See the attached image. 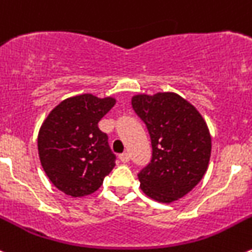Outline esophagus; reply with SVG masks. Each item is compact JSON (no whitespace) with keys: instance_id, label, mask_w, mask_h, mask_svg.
<instances>
[{"instance_id":"esophagus-1","label":"esophagus","mask_w":252,"mask_h":252,"mask_svg":"<svg viewBox=\"0 0 252 252\" xmlns=\"http://www.w3.org/2000/svg\"><path fill=\"white\" fill-rule=\"evenodd\" d=\"M119 159H121L123 163H126L129 162V159H130V156H129L128 153H122L121 156H119Z\"/></svg>"}]
</instances>
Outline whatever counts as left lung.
Returning <instances> with one entry per match:
<instances>
[{
    "instance_id": "obj_1",
    "label": "left lung",
    "mask_w": 252,
    "mask_h": 252,
    "mask_svg": "<svg viewBox=\"0 0 252 252\" xmlns=\"http://www.w3.org/2000/svg\"><path fill=\"white\" fill-rule=\"evenodd\" d=\"M131 106L151 135L152 159L138 173L142 191L171 203L192 191L206 173L211 135L197 109L176 93L138 94Z\"/></svg>"
}]
</instances>
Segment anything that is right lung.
Returning <instances> with one entry per match:
<instances>
[{
	"label": "right lung",
	"instance_id": "1",
	"mask_svg": "<svg viewBox=\"0 0 252 252\" xmlns=\"http://www.w3.org/2000/svg\"><path fill=\"white\" fill-rule=\"evenodd\" d=\"M114 98L81 94L65 99L42 123L37 137L38 157L58 189L83 197L99 189L115 165L108 135L99 129Z\"/></svg>",
	"mask_w": 252,
	"mask_h": 252
}]
</instances>
